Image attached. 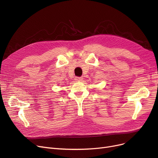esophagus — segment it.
Listing matches in <instances>:
<instances>
[{
	"instance_id": "obj_1",
	"label": "esophagus",
	"mask_w": 158,
	"mask_h": 158,
	"mask_svg": "<svg viewBox=\"0 0 158 158\" xmlns=\"http://www.w3.org/2000/svg\"><path fill=\"white\" fill-rule=\"evenodd\" d=\"M75 80L76 81H81L83 80V78L81 77H76L75 78Z\"/></svg>"
}]
</instances>
